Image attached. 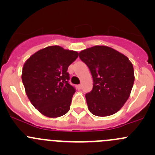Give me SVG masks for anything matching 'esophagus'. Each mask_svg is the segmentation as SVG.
I'll return each mask as SVG.
<instances>
[{
  "label": "esophagus",
  "instance_id": "esophagus-1",
  "mask_svg": "<svg viewBox=\"0 0 155 155\" xmlns=\"http://www.w3.org/2000/svg\"><path fill=\"white\" fill-rule=\"evenodd\" d=\"M82 85H81V84H80V85H77V88L78 89H81V88H82Z\"/></svg>",
  "mask_w": 155,
  "mask_h": 155
}]
</instances>
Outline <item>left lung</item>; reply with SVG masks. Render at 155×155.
<instances>
[{"instance_id": "left-lung-1", "label": "left lung", "mask_w": 155, "mask_h": 155, "mask_svg": "<svg viewBox=\"0 0 155 155\" xmlns=\"http://www.w3.org/2000/svg\"><path fill=\"white\" fill-rule=\"evenodd\" d=\"M93 78V88L85 94L87 108L97 116H109L121 109L129 98L134 70L127 57L113 48L95 46L79 52Z\"/></svg>"}]
</instances>
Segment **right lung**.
I'll list each match as a JSON object with an SVG mask.
<instances>
[{
    "label": "right lung",
    "mask_w": 155,
    "mask_h": 155,
    "mask_svg": "<svg viewBox=\"0 0 155 155\" xmlns=\"http://www.w3.org/2000/svg\"><path fill=\"white\" fill-rule=\"evenodd\" d=\"M78 56L77 51L52 46L37 51L25 63L21 79L27 96L45 116L57 118L70 110L76 89L69 83L68 69Z\"/></svg>",
    "instance_id": "add662e5"
}]
</instances>
